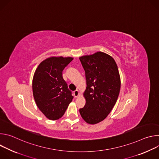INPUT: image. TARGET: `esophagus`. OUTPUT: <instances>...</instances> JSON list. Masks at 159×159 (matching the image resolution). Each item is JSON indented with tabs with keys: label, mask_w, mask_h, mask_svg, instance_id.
<instances>
[{
	"label": "esophagus",
	"mask_w": 159,
	"mask_h": 159,
	"mask_svg": "<svg viewBox=\"0 0 159 159\" xmlns=\"http://www.w3.org/2000/svg\"><path fill=\"white\" fill-rule=\"evenodd\" d=\"M74 96L75 98H77V97H79L80 96V93H79V91L78 90H75V91L74 92Z\"/></svg>",
	"instance_id": "obj_1"
}]
</instances>
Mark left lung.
Wrapping results in <instances>:
<instances>
[{"mask_svg":"<svg viewBox=\"0 0 159 159\" xmlns=\"http://www.w3.org/2000/svg\"><path fill=\"white\" fill-rule=\"evenodd\" d=\"M85 72L84 107L79 109L83 120L95 125L103 121L115 105L121 87L118 66L111 56L98 52L79 58Z\"/></svg>","mask_w":159,"mask_h":159,"instance_id":"1","label":"left lung"}]
</instances>
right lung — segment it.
<instances>
[{"instance_id": "right-lung-1", "label": "right lung", "mask_w": 159, "mask_h": 159, "mask_svg": "<svg viewBox=\"0 0 159 159\" xmlns=\"http://www.w3.org/2000/svg\"><path fill=\"white\" fill-rule=\"evenodd\" d=\"M72 57H51L41 61L33 79V96L39 109L50 120L61 118L74 97L63 79Z\"/></svg>"}]
</instances>
